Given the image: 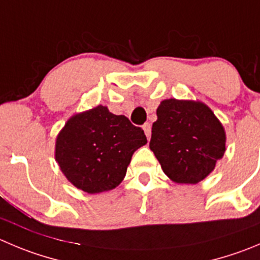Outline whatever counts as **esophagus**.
<instances>
[{"label":"esophagus","mask_w":260,"mask_h":260,"mask_svg":"<svg viewBox=\"0 0 260 260\" xmlns=\"http://www.w3.org/2000/svg\"><path fill=\"white\" fill-rule=\"evenodd\" d=\"M143 128H144L145 135H147L148 140H149L150 139V135H152V125H150L149 122H145L144 125H143Z\"/></svg>","instance_id":"obj_1"}]
</instances>
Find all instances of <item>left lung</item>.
Listing matches in <instances>:
<instances>
[{"label":"left lung","instance_id":"1","mask_svg":"<svg viewBox=\"0 0 260 260\" xmlns=\"http://www.w3.org/2000/svg\"><path fill=\"white\" fill-rule=\"evenodd\" d=\"M149 148L163 172L179 184L206 179L226 150V134L202 102L166 100L157 110Z\"/></svg>","mask_w":260,"mask_h":260}]
</instances>
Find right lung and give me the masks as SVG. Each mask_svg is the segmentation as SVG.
Here are the masks:
<instances>
[{"label": "right lung", "instance_id": "obj_1", "mask_svg": "<svg viewBox=\"0 0 260 260\" xmlns=\"http://www.w3.org/2000/svg\"><path fill=\"white\" fill-rule=\"evenodd\" d=\"M144 144L142 127L98 106L66 122L56 140V160L71 184L95 194L122 181L133 154Z\"/></svg>", "mask_w": 260, "mask_h": 260}]
</instances>
